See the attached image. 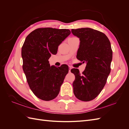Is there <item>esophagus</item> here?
<instances>
[{
    "label": "esophagus",
    "mask_w": 129,
    "mask_h": 129,
    "mask_svg": "<svg viewBox=\"0 0 129 129\" xmlns=\"http://www.w3.org/2000/svg\"><path fill=\"white\" fill-rule=\"evenodd\" d=\"M72 67H71V66H69V72L70 73V72H71V69H72Z\"/></svg>",
    "instance_id": "1"
}]
</instances>
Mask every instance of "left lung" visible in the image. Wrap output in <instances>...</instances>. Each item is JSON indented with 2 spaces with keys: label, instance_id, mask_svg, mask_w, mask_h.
Returning <instances> with one entry per match:
<instances>
[{
  "label": "left lung",
  "instance_id": "1",
  "mask_svg": "<svg viewBox=\"0 0 129 129\" xmlns=\"http://www.w3.org/2000/svg\"><path fill=\"white\" fill-rule=\"evenodd\" d=\"M72 33L80 41L76 57L87 64L82 74L78 69L71 70L75 76L73 92L87 102L95 99L107 82L112 59L111 44L104 33L90 28L72 29Z\"/></svg>",
  "mask_w": 129,
  "mask_h": 129
}]
</instances>
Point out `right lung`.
Instances as JSON below:
<instances>
[{
    "label": "right lung",
    "instance_id": "obj_1",
    "mask_svg": "<svg viewBox=\"0 0 129 129\" xmlns=\"http://www.w3.org/2000/svg\"><path fill=\"white\" fill-rule=\"evenodd\" d=\"M70 34L66 29L38 28L28 35L22 46L23 71L31 90L42 100L55 98L68 73L67 65L50 67L48 59Z\"/></svg>",
    "mask_w": 129,
    "mask_h": 129
}]
</instances>
